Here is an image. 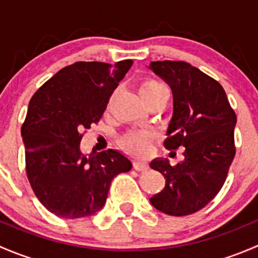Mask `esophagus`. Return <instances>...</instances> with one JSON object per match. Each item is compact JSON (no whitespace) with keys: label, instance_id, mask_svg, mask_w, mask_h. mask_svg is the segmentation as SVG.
Masks as SVG:
<instances>
[{"label":"esophagus","instance_id":"obj_1","mask_svg":"<svg viewBox=\"0 0 258 258\" xmlns=\"http://www.w3.org/2000/svg\"><path fill=\"white\" fill-rule=\"evenodd\" d=\"M134 168L136 171H142V172H145V171H147L148 168H150V166H148V163L144 162V161L136 160L134 162Z\"/></svg>","mask_w":258,"mask_h":258}]
</instances>
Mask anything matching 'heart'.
I'll return each instance as SVG.
<instances>
[{"label":"heart","instance_id":"obj_1","mask_svg":"<svg viewBox=\"0 0 258 258\" xmlns=\"http://www.w3.org/2000/svg\"><path fill=\"white\" fill-rule=\"evenodd\" d=\"M140 96L142 100L145 101L146 105L151 102V101L156 100L160 96L167 93V90L165 86L161 85L156 80L146 79L140 83ZM151 142H152V137L148 132H130V134L124 135L121 140V144L130 151L131 153L136 156H146L150 153L151 151Z\"/></svg>","mask_w":258,"mask_h":258}]
</instances>
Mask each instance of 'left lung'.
<instances>
[{
  "instance_id": "8db88e82",
  "label": "left lung",
  "mask_w": 258,
  "mask_h": 258,
  "mask_svg": "<svg viewBox=\"0 0 258 258\" xmlns=\"http://www.w3.org/2000/svg\"><path fill=\"white\" fill-rule=\"evenodd\" d=\"M150 70L170 85L173 113L163 145L184 148V160L171 166L156 158L151 168L166 178L165 188L150 199L155 209L187 216L204 209L220 192L235 157L237 117L222 86L183 61L151 62Z\"/></svg>"
}]
</instances>
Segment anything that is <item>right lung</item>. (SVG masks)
I'll return each mask as SVG.
<instances>
[{
  "label": "right lung",
  "instance_id": "right-lung-1",
  "mask_svg": "<svg viewBox=\"0 0 258 258\" xmlns=\"http://www.w3.org/2000/svg\"><path fill=\"white\" fill-rule=\"evenodd\" d=\"M134 61L76 62L43 83L28 103L21 128L26 172L38 201L62 218L95 215L111 181L132 163L114 150L81 152L82 132L97 123Z\"/></svg>",
  "mask_w": 258,
  "mask_h": 258
}]
</instances>
